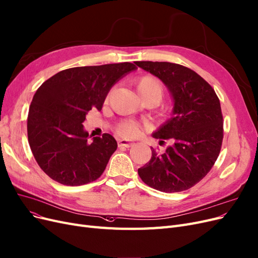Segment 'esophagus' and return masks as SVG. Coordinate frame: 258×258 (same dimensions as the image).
I'll return each mask as SVG.
<instances>
[{
  "mask_svg": "<svg viewBox=\"0 0 258 258\" xmlns=\"http://www.w3.org/2000/svg\"><path fill=\"white\" fill-rule=\"evenodd\" d=\"M135 144L133 141H129V140H118V146L119 147H130Z\"/></svg>",
  "mask_w": 258,
  "mask_h": 258,
  "instance_id": "obj_1",
  "label": "esophagus"
}]
</instances>
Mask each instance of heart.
Masks as SVG:
<instances>
[{
    "label": "heart",
    "mask_w": 258,
    "mask_h": 258,
    "mask_svg": "<svg viewBox=\"0 0 258 258\" xmlns=\"http://www.w3.org/2000/svg\"><path fill=\"white\" fill-rule=\"evenodd\" d=\"M136 90L142 101H150L157 104L162 99L164 94V87L159 80L153 76H143L138 78L135 81ZM139 125L133 121H121L116 127L119 136L131 138L137 135Z\"/></svg>",
    "instance_id": "obj_1"
}]
</instances>
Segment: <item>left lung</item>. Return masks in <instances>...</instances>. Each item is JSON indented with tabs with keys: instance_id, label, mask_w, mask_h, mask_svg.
Instances as JSON below:
<instances>
[{
	"instance_id": "obj_1",
	"label": "left lung",
	"mask_w": 258,
	"mask_h": 258,
	"mask_svg": "<svg viewBox=\"0 0 258 258\" xmlns=\"http://www.w3.org/2000/svg\"><path fill=\"white\" fill-rule=\"evenodd\" d=\"M161 80L174 102L172 117L153 133L170 140L164 153L152 147V158L138 173L147 185L165 193L190 189L214 166L223 140V117L216 92L190 68L168 61H137Z\"/></svg>"
}]
</instances>
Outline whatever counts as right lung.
<instances>
[{
	"label": "right lung",
	"instance_id": "1",
	"mask_svg": "<svg viewBox=\"0 0 258 258\" xmlns=\"http://www.w3.org/2000/svg\"><path fill=\"white\" fill-rule=\"evenodd\" d=\"M136 69L128 61L74 67L40 85L29 110L28 138L35 160L50 178L81 185L101 176L117 142L109 133L90 142L82 123L92 108L102 109L112 86Z\"/></svg>",
	"mask_w": 258,
	"mask_h": 258
}]
</instances>
